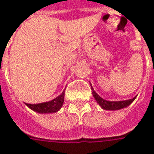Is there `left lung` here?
I'll list each match as a JSON object with an SVG mask.
<instances>
[{"label": "left lung", "instance_id": "left-lung-1", "mask_svg": "<svg viewBox=\"0 0 154 154\" xmlns=\"http://www.w3.org/2000/svg\"><path fill=\"white\" fill-rule=\"evenodd\" d=\"M91 84V83H90ZM91 91H92V95H93L95 100L97 101L98 105L100 106L103 110H118L126 108L127 106H129L130 104L132 103L134 100H135V98L137 96L132 98V99H129V100H119V101H110V100H106L103 99L102 97H100L98 94L94 91L93 87L91 84Z\"/></svg>", "mask_w": 154, "mask_h": 154}]
</instances>
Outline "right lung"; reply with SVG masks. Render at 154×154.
Wrapping results in <instances>:
<instances>
[{"label":"right lung","instance_id":"1","mask_svg":"<svg viewBox=\"0 0 154 154\" xmlns=\"http://www.w3.org/2000/svg\"><path fill=\"white\" fill-rule=\"evenodd\" d=\"M64 93H65V90L62 92V93L57 96L56 98H54V100H50V101H47V102H43V103L39 104H27L25 105L34 110L35 112L39 114H51L55 113L59 111L60 109L63 106L64 101Z\"/></svg>","mask_w":154,"mask_h":154}]
</instances>
